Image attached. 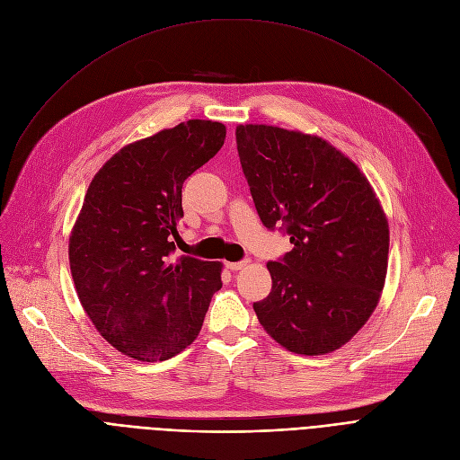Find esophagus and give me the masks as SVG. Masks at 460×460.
<instances>
[{"label":"esophagus","mask_w":460,"mask_h":460,"mask_svg":"<svg viewBox=\"0 0 460 460\" xmlns=\"http://www.w3.org/2000/svg\"><path fill=\"white\" fill-rule=\"evenodd\" d=\"M248 259H244V261H238V262H226L227 264V269L229 270H233V272H236V270H243L244 267H248Z\"/></svg>","instance_id":"1"}]
</instances>
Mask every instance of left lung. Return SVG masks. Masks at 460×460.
<instances>
[{
    "label": "left lung",
    "mask_w": 460,
    "mask_h": 460,
    "mask_svg": "<svg viewBox=\"0 0 460 460\" xmlns=\"http://www.w3.org/2000/svg\"><path fill=\"white\" fill-rule=\"evenodd\" d=\"M236 149L262 226L293 244L267 264L259 323L296 354L340 349L371 317L388 270V220L369 181L333 145L295 130L240 125Z\"/></svg>",
    "instance_id": "1"
}]
</instances>
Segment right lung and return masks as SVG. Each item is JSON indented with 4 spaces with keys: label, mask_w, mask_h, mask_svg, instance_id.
I'll list each match as a JSON object with an SVG mask.
<instances>
[{
    "label": "right lung",
    "mask_w": 460,
    "mask_h": 460,
    "mask_svg": "<svg viewBox=\"0 0 460 460\" xmlns=\"http://www.w3.org/2000/svg\"><path fill=\"white\" fill-rule=\"evenodd\" d=\"M226 141L216 120L190 119L130 143L91 181L68 261L78 298L104 340L139 361H164L196 340L222 262H173L184 181Z\"/></svg>",
    "instance_id": "obj_1"
}]
</instances>
